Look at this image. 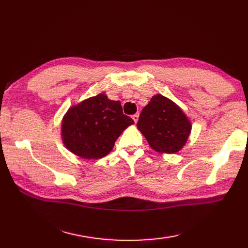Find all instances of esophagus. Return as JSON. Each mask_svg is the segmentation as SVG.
<instances>
[{
	"label": "esophagus",
	"instance_id": "esophagus-1",
	"mask_svg": "<svg viewBox=\"0 0 248 248\" xmlns=\"http://www.w3.org/2000/svg\"><path fill=\"white\" fill-rule=\"evenodd\" d=\"M139 117H140V115H139V113L138 114H134L133 116H132V119L134 120V123L136 124L138 123V120H139Z\"/></svg>",
	"mask_w": 248,
	"mask_h": 248
}]
</instances>
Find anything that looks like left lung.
<instances>
[{
  "mask_svg": "<svg viewBox=\"0 0 248 248\" xmlns=\"http://www.w3.org/2000/svg\"><path fill=\"white\" fill-rule=\"evenodd\" d=\"M138 128L152 149L175 154L186 144L192 124L177 104L156 94L141 110Z\"/></svg>",
  "mask_w": 248,
  "mask_h": 248,
  "instance_id": "1",
  "label": "left lung"
}]
</instances>
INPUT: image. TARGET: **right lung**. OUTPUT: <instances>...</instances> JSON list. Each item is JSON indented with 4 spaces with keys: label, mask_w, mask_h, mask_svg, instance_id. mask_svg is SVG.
I'll use <instances>...</instances> for the list:
<instances>
[{
    "label": "right lung",
    "mask_w": 248,
    "mask_h": 248,
    "mask_svg": "<svg viewBox=\"0 0 248 248\" xmlns=\"http://www.w3.org/2000/svg\"><path fill=\"white\" fill-rule=\"evenodd\" d=\"M133 124V119L124 114L119 101L100 93L68 109L62 124V140L78 156L100 159L113 149L123 131Z\"/></svg>",
    "instance_id": "1"
}]
</instances>
